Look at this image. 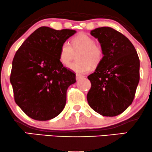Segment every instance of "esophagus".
<instances>
[{
    "mask_svg": "<svg viewBox=\"0 0 152 152\" xmlns=\"http://www.w3.org/2000/svg\"><path fill=\"white\" fill-rule=\"evenodd\" d=\"M84 78V76H83V75L76 74V79L77 80H79V79H81V78Z\"/></svg>",
    "mask_w": 152,
    "mask_h": 152,
    "instance_id": "1",
    "label": "esophagus"
}]
</instances>
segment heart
I'll list each match as a JSON object with an SVG mask.
<instances>
[{"mask_svg": "<svg viewBox=\"0 0 152 152\" xmlns=\"http://www.w3.org/2000/svg\"><path fill=\"white\" fill-rule=\"evenodd\" d=\"M74 50H83L79 58L81 61L72 63L69 68L71 71L80 74L89 72L91 70L92 65H98L104 56L102 48L96 44L93 38L86 34H79L72 39V46L68 41L64 42L61 46L59 61L63 65H69L73 58Z\"/></svg>", "mask_w": 152, "mask_h": 152, "instance_id": "1", "label": "heart"}]
</instances>
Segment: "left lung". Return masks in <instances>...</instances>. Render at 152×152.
I'll list each match as a JSON object with an SVG mask.
<instances>
[{
	"label": "left lung",
	"mask_w": 152,
	"mask_h": 152,
	"mask_svg": "<svg viewBox=\"0 0 152 152\" xmlns=\"http://www.w3.org/2000/svg\"><path fill=\"white\" fill-rule=\"evenodd\" d=\"M91 35L98 39L104 56L88 76L91 88L87 101L98 114L117 116L134 100L139 81V56L129 40L111 28H97Z\"/></svg>",
	"instance_id": "8db88e82"
}]
</instances>
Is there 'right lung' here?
I'll list each match as a JSON object with an SVG mask.
<instances>
[{"mask_svg": "<svg viewBox=\"0 0 152 152\" xmlns=\"http://www.w3.org/2000/svg\"><path fill=\"white\" fill-rule=\"evenodd\" d=\"M76 33L42 26L26 38L15 54L10 78L15 102L33 119H52L65 107L66 91L76 83V74L60 62L59 50Z\"/></svg>", "mask_w": 152, "mask_h": 152, "instance_id": "1", "label": "right lung"}]
</instances>
